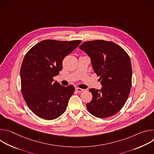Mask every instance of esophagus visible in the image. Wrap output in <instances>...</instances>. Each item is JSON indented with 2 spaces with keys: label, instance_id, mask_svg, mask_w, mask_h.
Listing matches in <instances>:
<instances>
[{
  "label": "esophagus",
  "instance_id": "34e87169",
  "mask_svg": "<svg viewBox=\"0 0 154 154\" xmlns=\"http://www.w3.org/2000/svg\"><path fill=\"white\" fill-rule=\"evenodd\" d=\"M75 91L77 92V93H81L83 91V89L82 88H78V87H76L75 88Z\"/></svg>",
  "mask_w": 154,
  "mask_h": 154
}]
</instances>
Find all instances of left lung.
<instances>
[{
	"instance_id": "1",
	"label": "left lung",
	"mask_w": 154,
	"mask_h": 154,
	"mask_svg": "<svg viewBox=\"0 0 154 154\" xmlns=\"http://www.w3.org/2000/svg\"><path fill=\"white\" fill-rule=\"evenodd\" d=\"M91 60L94 72L102 86L90 89L93 98L86 108L93 116L106 118L119 112L125 103L131 86V62L127 53L112 41L94 40L79 46Z\"/></svg>"
}]
</instances>
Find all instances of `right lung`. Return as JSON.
Here are the masks:
<instances>
[{"instance_id":"obj_1","label":"right lung","mask_w":154,"mask_h":154,"mask_svg":"<svg viewBox=\"0 0 154 154\" xmlns=\"http://www.w3.org/2000/svg\"><path fill=\"white\" fill-rule=\"evenodd\" d=\"M81 42L46 39L26 54L20 72L21 91L29 108L38 117L52 120L65 112L74 86H62L53 77L61 71L63 59Z\"/></svg>"}]
</instances>
